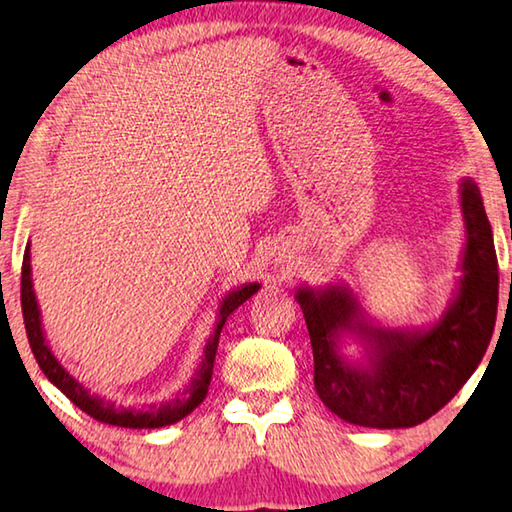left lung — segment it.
I'll list each match as a JSON object with an SVG mask.
<instances>
[{
  "label": "left lung",
  "mask_w": 512,
  "mask_h": 512,
  "mask_svg": "<svg viewBox=\"0 0 512 512\" xmlns=\"http://www.w3.org/2000/svg\"><path fill=\"white\" fill-rule=\"evenodd\" d=\"M465 247L460 276L438 322L390 329L367 317L345 283L295 292L313 345L315 390L349 424L408 429L449 404L488 351L499 304V270L481 190L460 179ZM347 339L364 354L351 359Z\"/></svg>",
  "instance_id": "1"
}]
</instances>
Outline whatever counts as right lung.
<instances>
[{
  "label": "right lung",
  "instance_id": "1",
  "mask_svg": "<svg viewBox=\"0 0 512 512\" xmlns=\"http://www.w3.org/2000/svg\"><path fill=\"white\" fill-rule=\"evenodd\" d=\"M261 290V283H245L236 290H231L229 295L217 306V324L211 338H208L204 347V358L197 367L195 376L188 383L186 390H181L174 399H165L161 404H149L147 408H127L115 404L113 399L99 397L95 392H90L86 385L79 383L74 376L65 370L61 360L54 356V351L49 349V342L43 331V320H40V308L36 292H33L31 281V245L27 242L22 258V283H20V299H22V317H24V329H27V338L33 356H36L40 370L52 381L63 395L72 401L74 406H79L83 413L95 417L97 422L122 426V429H161V426L177 424L183 417L190 415L201 401L208 395V385H211L213 376V363L217 354V342H220V333L224 322L229 320V315L236 311L238 306Z\"/></svg>",
  "mask_w": 512,
  "mask_h": 512
}]
</instances>
